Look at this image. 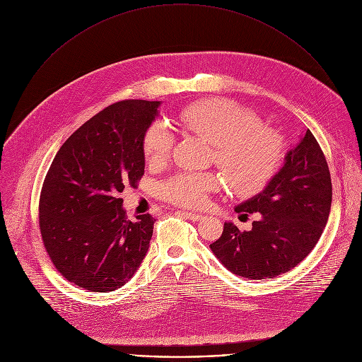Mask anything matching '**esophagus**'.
Wrapping results in <instances>:
<instances>
[{
    "label": "esophagus",
    "mask_w": 362,
    "mask_h": 362,
    "mask_svg": "<svg viewBox=\"0 0 362 362\" xmlns=\"http://www.w3.org/2000/svg\"><path fill=\"white\" fill-rule=\"evenodd\" d=\"M186 219L189 221H193V222H197V221H202L203 219V215L202 214H194V212H180Z\"/></svg>",
    "instance_id": "1"
}]
</instances>
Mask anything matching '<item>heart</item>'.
I'll return each mask as SVG.
<instances>
[{
	"mask_svg": "<svg viewBox=\"0 0 362 362\" xmlns=\"http://www.w3.org/2000/svg\"><path fill=\"white\" fill-rule=\"evenodd\" d=\"M180 127L215 146L218 165L232 189L240 194L259 192L276 173L284 158V140L272 129L262 127L253 113L225 100H203L185 106L176 116ZM175 136L163 123L151 124L143 137L147 165H163ZM219 187L214 173H177L159 185V193L183 208L202 206L208 193Z\"/></svg>",
	"mask_w": 362,
	"mask_h": 362,
	"instance_id": "b5f03b06",
	"label": "heart"
}]
</instances>
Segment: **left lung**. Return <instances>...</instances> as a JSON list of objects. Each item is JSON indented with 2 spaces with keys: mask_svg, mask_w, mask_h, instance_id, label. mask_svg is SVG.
Instances as JSON below:
<instances>
[{
  "mask_svg": "<svg viewBox=\"0 0 362 362\" xmlns=\"http://www.w3.org/2000/svg\"><path fill=\"white\" fill-rule=\"evenodd\" d=\"M331 202L328 163L317 139L306 130L267 187L235 208L242 216L259 214L252 229L240 232L225 222L222 236L211 249L235 275L275 278L295 268L315 247L328 222Z\"/></svg>",
  "mask_w": 362,
  "mask_h": 362,
  "instance_id": "left-lung-1",
  "label": "left lung"
}]
</instances>
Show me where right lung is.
Here are the masks:
<instances>
[{
	"instance_id": "right-lung-1",
	"label": "right lung",
	"mask_w": 362,
	"mask_h": 362,
	"mask_svg": "<svg viewBox=\"0 0 362 362\" xmlns=\"http://www.w3.org/2000/svg\"><path fill=\"white\" fill-rule=\"evenodd\" d=\"M160 101L123 100L60 147L40 194V230L56 269L90 292L122 288L148 250L153 219L129 221L120 193L144 175L143 137Z\"/></svg>"
}]
</instances>
